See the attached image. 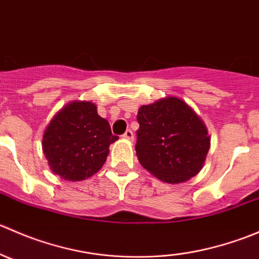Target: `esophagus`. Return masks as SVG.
Segmentation results:
<instances>
[{"label":"esophagus","instance_id":"34e87169","mask_svg":"<svg viewBox=\"0 0 259 259\" xmlns=\"http://www.w3.org/2000/svg\"><path fill=\"white\" fill-rule=\"evenodd\" d=\"M122 138L132 142V140H134V133H133L132 130H126V132L124 133V135H122Z\"/></svg>","mask_w":259,"mask_h":259}]
</instances>
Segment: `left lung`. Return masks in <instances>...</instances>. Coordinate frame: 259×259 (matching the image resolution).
<instances>
[{
	"mask_svg": "<svg viewBox=\"0 0 259 259\" xmlns=\"http://www.w3.org/2000/svg\"><path fill=\"white\" fill-rule=\"evenodd\" d=\"M138 160L155 178L179 184L204 165L210 137L204 121L183 99L166 96L138 111Z\"/></svg>",
	"mask_w": 259,
	"mask_h": 259,
	"instance_id": "1",
	"label": "left lung"
}]
</instances>
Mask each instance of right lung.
<instances>
[{
    "label": "right lung",
    "instance_id": "obj_1",
    "mask_svg": "<svg viewBox=\"0 0 259 259\" xmlns=\"http://www.w3.org/2000/svg\"><path fill=\"white\" fill-rule=\"evenodd\" d=\"M119 139L110 124L91 101L75 100L60 109L42 137V150L50 169L69 182H80L98 173Z\"/></svg>",
    "mask_w": 259,
    "mask_h": 259
}]
</instances>
